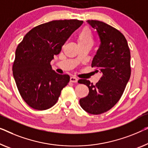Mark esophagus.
I'll list each match as a JSON object with an SVG mask.
<instances>
[{"mask_svg": "<svg viewBox=\"0 0 148 148\" xmlns=\"http://www.w3.org/2000/svg\"><path fill=\"white\" fill-rule=\"evenodd\" d=\"M78 81V79L77 77H71L70 78V81L72 83H77Z\"/></svg>", "mask_w": 148, "mask_h": 148, "instance_id": "obj_1", "label": "esophagus"}]
</instances>
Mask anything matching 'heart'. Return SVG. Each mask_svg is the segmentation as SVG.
<instances>
[{
    "label": "heart",
    "mask_w": 148,
    "mask_h": 148,
    "mask_svg": "<svg viewBox=\"0 0 148 148\" xmlns=\"http://www.w3.org/2000/svg\"><path fill=\"white\" fill-rule=\"evenodd\" d=\"M78 45L91 44L93 45V37L92 33L89 28H85L77 35Z\"/></svg>",
    "instance_id": "heart-1"
}]
</instances>
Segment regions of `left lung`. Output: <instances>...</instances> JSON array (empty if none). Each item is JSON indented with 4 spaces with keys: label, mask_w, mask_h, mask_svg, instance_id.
<instances>
[{
    "label": "left lung",
    "mask_w": 148,
    "mask_h": 148,
    "mask_svg": "<svg viewBox=\"0 0 148 148\" xmlns=\"http://www.w3.org/2000/svg\"><path fill=\"white\" fill-rule=\"evenodd\" d=\"M96 30L101 44L92 61L102 77L95 85L87 79L79 83L86 85L89 94L79 100L81 108L93 115L105 113L120 99L131 75L130 51L127 40L120 31L101 21H87Z\"/></svg>",
    "instance_id": "1"
}]
</instances>
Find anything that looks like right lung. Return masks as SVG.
Listing matches in <instances>:
<instances>
[{
	"label": "right lung",
	"instance_id": "1",
	"mask_svg": "<svg viewBox=\"0 0 148 148\" xmlns=\"http://www.w3.org/2000/svg\"><path fill=\"white\" fill-rule=\"evenodd\" d=\"M83 23L65 19L38 25L28 32L17 46L12 73L21 97L31 108L37 110L51 108L69 82V75L57 73L50 63Z\"/></svg>",
	"mask_w": 148,
	"mask_h": 148
}]
</instances>
